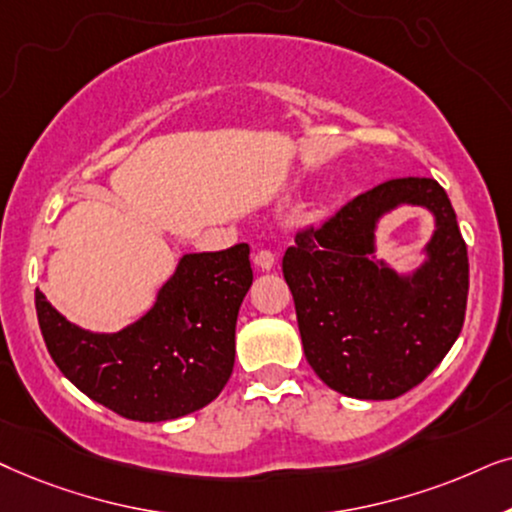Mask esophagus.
Wrapping results in <instances>:
<instances>
[{"label":"esophagus","instance_id":"1","mask_svg":"<svg viewBox=\"0 0 512 512\" xmlns=\"http://www.w3.org/2000/svg\"><path fill=\"white\" fill-rule=\"evenodd\" d=\"M274 264H276V255L271 250H260L255 255V267L257 269L269 271V269H274Z\"/></svg>","mask_w":512,"mask_h":512}]
</instances>
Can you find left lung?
<instances>
[{"instance_id": "1", "label": "left lung", "mask_w": 512, "mask_h": 512, "mask_svg": "<svg viewBox=\"0 0 512 512\" xmlns=\"http://www.w3.org/2000/svg\"><path fill=\"white\" fill-rule=\"evenodd\" d=\"M403 202L436 217L427 262L410 277L373 260L376 222ZM283 276L313 372L358 400H393L421 384L452 349L466 316V241L445 189L431 177L381 182L320 227L297 231Z\"/></svg>"}]
</instances>
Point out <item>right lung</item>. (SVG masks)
I'll return each instance as SVG.
<instances>
[{
    "label": "right lung",
    "instance_id": "add662e5",
    "mask_svg": "<svg viewBox=\"0 0 512 512\" xmlns=\"http://www.w3.org/2000/svg\"><path fill=\"white\" fill-rule=\"evenodd\" d=\"M252 285L250 248L192 252L140 320L112 335L81 330L34 292L58 370L95 403L133 421L185 417L220 395L234 370L236 318Z\"/></svg>",
    "mask_w": 512,
    "mask_h": 512
}]
</instances>
